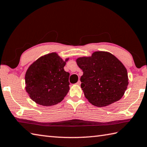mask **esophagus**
<instances>
[{
  "instance_id": "obj_1",
  "label": "esophagus",
  "mask_w": 147,
  "mask_h": 147,
  "mask_svg": "<svg viewBox=\"0 0 147 147\" xmlns=\"http://www.w3.org/2000/svg\"><path fill=\"white\" fill-rule=\"evenodd\" d=\"M77 85H81V81H80V80H78V82H77Z\"/></svg>"
}]
</instances>
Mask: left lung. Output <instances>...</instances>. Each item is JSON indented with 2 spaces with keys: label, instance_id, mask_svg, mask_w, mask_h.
I'll return each mask as SVG.
<instances>
[{
  "label": "left lung",
  "instance_id": "obj_1",
  "mask_svg": "<svg viewBox=\"0 0 147 147\" xmlns=\"http://www.w3.org/2000/svg\"><path fill=\"white\" fill-rule=\"evenodd\" d=\"M77 64L83 72L81 87L93 105L104 107L118 101L128 85L126 69L114 55L95 52L89 57H80Z\"/></svg>",
  "mask_w": 147,
  "mask_h": 147
}]
</instances>
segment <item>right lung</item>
I'll return each mask as SVG.
<instances>
[{
    "label": "right lung",
    "mask_w": 147,
    "mask_h": 147,
    "mask_svg": "<svg viewBox=\"0 0 147 147\" xmlns=\"http://www.w3.org/2000/svg\"><path fill=\"white\" fill-rule=\"evenodd\" d=\"M65 65L56 53H51L30 65L25 75L26 90L34 102L51 106L64 99L69 90V73L64 71Z\"/></svg>",
    "instance_id": "obj_1"
}]
</instances>
